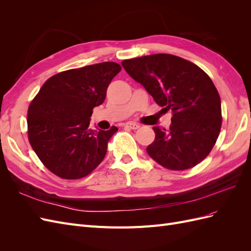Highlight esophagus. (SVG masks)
I'll return each mask as SVG.
<instances>
[{
    "instance_id": "34e87169",
    "label": "esophagus",
    "mask_w": 251,
    "mask_h": 251,
    "mask_svg": "<svg viewBox=\"0 0 251 251\" xmlns=\"http://www.w3.org/2000/svg\"><path fill=\"white\" fill-rule=\"evenodd\" d=\"M125 126L127 128H131V130H137L140 127V126L136 123H132V121H128V123L125 124Z\"/></svg>"
}]
</instances>
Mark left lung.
I'll use <instances>...</instances> for the list:
<instances>
[{"instance_id": "8db88e82", "label": "left lung", "mask_w": 251, "mask_h": 251, "mask_svg": "<svg viewBox=\"0 0 251 251\" xmlns=\"http://www.w3.org/2000/svg\"><path fill=\"white\" fill-rule=\"evenodd\" d=\"M121 65L157 104L173 113L169 130L153 126L155 140L148 154L173 171L191 169L206 158L222 125L221 100L208 75L172 54L126 59Z\"/></svg>"}]
</instances>
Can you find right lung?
Returning <instances> with one entry per match:
<instances>
[{
    "label": "right lung",
    "mask_w": 251,
    "mask_h": 251,
    "mask_svg": "<svg viewBox=\"0 0 251 251\" xmlns=\"http://www.w3.org/2000/svg\"><path fill=\"white\" fill-rule=\"evenodd\" d=\"M121 70L113 62L71 69L46 80L28 109V138L46 168L64 179L94 171L107 154L118 128H90L92 111L100 105L112 79Z\"/></svg>",
    "instance_id": "right-lung-1"
}]
</instances>
